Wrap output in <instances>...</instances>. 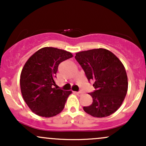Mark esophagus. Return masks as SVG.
<instances>
[{
  "mask_svg": "<svg viewBox=\"0 0 146 146\" xmlns=\"http://www.w3.org/2000/svg\"><path fill=\"white\" fill-rule=\"evenodd\" d=\"M76 94L78 95L79 96H80V95H82L83 94V93L82 91H79V92H76Z\"/></svg>",
  "mask_w": 146,
  "mask_h": 146,
  "instance_id": "esophagus-1",
  "label": "esophagus"
}]
</instances>
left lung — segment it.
Masks as SVG:
<instances>
[{
    "label": "left lung",
    "instance_id": "obj_1",
    "mask_svg": "<svg viewBox=\"0 0 146 146\" xmlns=\"http://www.w3.org/2000/svg\"><path fill=\"white\" fill-rule=\"evenodd\" d=\"M75 58L95 88L89 93L93 103L84 106V110L100 118L117 111L124 100L128 85L126 71L119 59L102 48L78 52Z\"/></svg>",
    "mask_w": 146,
    "mask_h": 146
}]
</instances>
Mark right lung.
<instances>
[{
	"label": "right lung",
	"instance_id": "add662e5",
	"mask_svg": "<svg viewBox=\"0 0 146 146\" xmlns=\"http://www.w3.org/2000/svg\"><path fill=\"white\" fill-rule=\"evenodd\" d=\"M73 57L71 53L53 47H44L28 59L21 71L23 98L37 115L51 117L61 113L71 90L54 88L56 73L62 62Z\"/></svg>",
	"mask_w": 146,
	"mask_h": 146
}]
</instances>
